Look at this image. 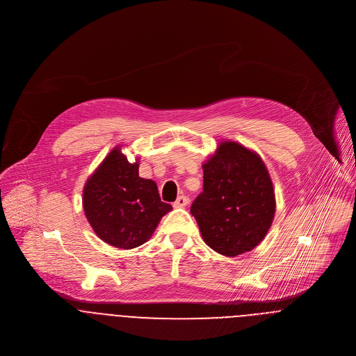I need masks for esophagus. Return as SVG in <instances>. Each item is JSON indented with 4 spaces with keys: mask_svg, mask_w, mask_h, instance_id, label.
Instances as JSON below:
<instances>
[{
    "mask_svg": "<svg viewBox=\"0 0 356 356\" xmlns=\"http://www.w3.org/2000/svg\"><path fill=\"white\" fill-rule=\"evenodd\" d=\"M188 203H189V199H188L186 196H179V197L174 202L172 206H174L175 209H179V207H185Z\"/></svg>",
    "mask_w": 356,
    "mask_h": 356,
    "instance_id": "1",
    "label": "esophagus"
}]
</instances>
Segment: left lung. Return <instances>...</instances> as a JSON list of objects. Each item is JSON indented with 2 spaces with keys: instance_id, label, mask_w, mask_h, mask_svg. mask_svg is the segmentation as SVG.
Segmentation results:
<instances>
[{
  "instance_id": "left-lung-1",
  "label": "left lung",
  "mask_w": 356,
  "mask_h": 356,
  "mask_svg": "<svg viewBox=\"0 0 356 356\" xmlns=\"http://www.w3.org/2000/svg\"><path fill=\"white\" fill-rule=\"evenodd\" d=\"M203 192L191 206L206 245L227 257L254 249L275 214V193L261 157L222 140L203 163Z\"/></svg>"
}]
</instances>
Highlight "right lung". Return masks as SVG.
<instances>
[{"label": "right lung", "mask_w": 356, "mask_h": 356, "mask_svg": "<svg viewBox=\"0 0 356 356\" xmlns=\"http://www.w3.org/2000/svg\"><path fill=\"white\" fill-rule=\"evenodd\" d=\"M121 145L99 164L83 186V211L106 243L134 249L147 242L171 204L161 202L154 181L139 177V157L128 161Z\"/></svg>", "instance_id": "1"}]
</instances>
